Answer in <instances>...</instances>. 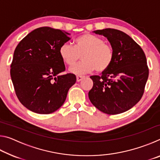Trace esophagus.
Returning a JSON list of instances; mask_svg holds the SVG:
<instances>
[{"label": "esophagus", "mask_w": 160, "mask_h": 160, "mask_svg": "<svg viewBox=\"0 0 160 160\" xmlns=\"http://www.w3.org/2000/svg\"><path fill=\"white\" fill-rule=\"evenodd\" d=\"M76 78H77V82H80V81H81L83 79L84 76H82V75H77Z\"/></svg>", "instance_id": "1"}]
</instances>
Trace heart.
Returning a JSON list of instances; mask_svg holds the SVG:
<instances>
[{"label": "heart", "instance_id": "1", "mask_svg": "<svg viewBox=\"0 0 160 160\" xmlns=\"http://www.w3.org/2000/svg\"><path fill=\"white\" fill-rule=\"evenodd\" d=\"M59 55L64 63L72 66L82 55V61L69 68V71L82 75L96 70L104 72L112 65L114 58L113 48L102 38L90 33H85L75 40L74 47L68 42L59 48Z\"/></svg>", "mask_w": 160, "mask_h": 160}]
</instances>
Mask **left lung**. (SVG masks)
I'll list each match as a JSON object with an SVG mask.
<instances>
[{
	"label": "left lung",
	"instance_id": "8db88e82",
	"mask_svg": "<svg viewBox=\"0 0 160 160\" xmlns=\"http://www.w3.org/2000/svg\"><path fill=\"white\" fill-rule=\"evenodd\" d=\"M93 32L107 38L114 58L101 76H90L93 87L89 99L97 109L107 114L125 112L140 101L144 92L149 75L145 53L131 37L118 29Z\"/></svg>",
	"mask_w": 160,
	"mask_h": 160
}]
</instances>
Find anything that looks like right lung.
Returning <instances> with one entry per match:
<instances>
[{
	"mask_svg": "<svg viewBox=\"0 0 160 160\" xmlns=\"http://www.w3.org/2000/svg\"><path fill=\"white\" fill-rule=\"evenodd\" d=\"M68 35L61 29L42 27L29 33L15 48L10 76L18 99L32 112H56L76 82L74 74H61L66 67L59 48L70 39Z\"/></svg>",
	"mask_w": 160,
	"mask_h": 160,
	"instance_id": "1",
	"label": "right lung"
}]
</instances>
